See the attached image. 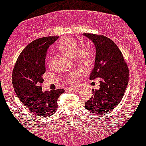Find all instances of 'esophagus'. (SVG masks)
I'll return each instance as SVG.
<instances>
[{"label": "esophagus", "instance_id": "obj_1", "mask_svg": "<svg viewBox=\"0 0 146 146\" xmlns=\"http://www.w3.org/2000/svg\"><path fill=\"white\" fill-rule=\"evenodd\" d=\"M68 90L69 91H78L80 90V88H68Z\"/></svg>", "mask_w": 146, "mask_h": 146}]
</instances>
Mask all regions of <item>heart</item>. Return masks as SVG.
<instances>
[{
	"label": "heart",
	"mask_w": 146,
	"mask_h": 146,
	"mask_svg": "<svg viewBox=\"0 0 146 146\" xmlns=\"http://www.w3.org/2000/svg\"><path fill=\"white\" fill-rule=\"evenodd\" d=\"M78 42L75 40L66 37L61 40L56 45V48L62 54L68 57H72L77 62L88 66L93 61V52L88 48L82 47L78 48ZM80 71L76 70L70 72L65 77L64 80L68 83L73 85L77 82L80 76Z\"/></svg>",
	"instance_id": "obj_1"
}]
</instances>
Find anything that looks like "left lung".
I'll return each instance as SVG.
<instances>
[{
    "instance_id": "left-lung-1",
    "label": "left lung",
    "mask_w": 146,
    "mask_h": 146,
    "mask_svg": "<svg viewBox=\"0 0 146 146\" xmlns=\"http://www.w3.org/2000/svg\"><path fill=\"white\" fill-rule=\"evenodd\" d=\"M96 47L95 65L90 80L101 79L100 88L93 89L90 99L85 104L90 113L110 111L120 103L129 82V69L121 50L113 40L104 35L85 33Z\"/></svg>"
}]
</instances>
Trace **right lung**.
Here are the masks:
<instances>
[{"instance_id": "1", "label": "right lung", "mask_w": 146, "mask_h": 146, "mask_svg": "<svg viewBox=\"0 0 146 146\" xmlns=\"http://www.w3.org/2000/svg\"><path fill=\"white\" fill-rule=\"evenodd\" d=\"M58 39L56 36L41 37L25 47L14 66L12 82L21 104L39 117L53 115L58 109L57 100L64 89L42 91L41 84L45 72V61L49 46Z\"/></svg>"}]
</instances>
